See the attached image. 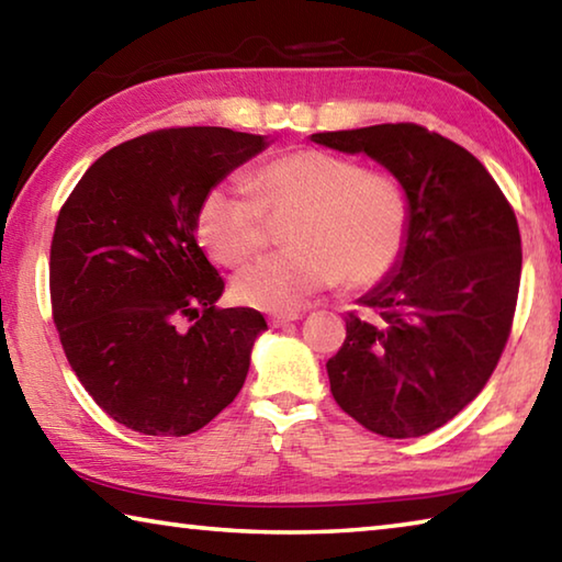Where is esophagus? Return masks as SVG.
Returning a JSON list of instances; mask_svg holds the SVG:
<instances>
[{
	"label": "esophagus",
	"mask_w": 562,
	"mask_h": 562,
	"mask_svg": "<svg viewBox=\"0 0 562 562\" xmlns=\"http://www.w3.org/2000/svg\"><path fill=\"white\" fill-rule=\"evenodd\" d=\"M297 319H302V312H274V315L270 317V322L274 327H284V325H290V322H297Z\"/></svg>",
	"instance_id": "obj_1"
}]
</instances>
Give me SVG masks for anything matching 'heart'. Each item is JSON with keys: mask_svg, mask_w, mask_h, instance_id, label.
I'll return each instance as SVG.
<instances>
[{"mask_svg": "<svg viewBox=\"0 0 562 562\" xmlns=\"http://www.w3.org/2000/svg\"><path fill=\"white\" fill-rule=\"evenodd\" d=\"M268 213L294 215L284 233L292 250L245 268L235 297L260 310H294L345 280L369 290L404 258L412 233V195L389 170L355 158L302 148L262 166L250 186L207 190L198 237L215 262L240 268L268 245Z\"/></svg>", "mask_w": 562, "mask_h": 562, "instance_id": "1", "label": "heart"}]
</instances>
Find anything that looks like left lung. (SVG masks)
Returning <instances> with one entry per match:
<instances>
[{
  "instance_id": "8db88e82",
  "label": "left lung",
  "mask_w": 562,
  "mask_h": 562,
  "mask_svg": "<svg viewBox=\"0 0 562 562\" xmlns=\"http://www.w3.org/2000/svg\"><path fill=\"white\" fill-rule=\"evenodd\" d=\"M315 144L367 154L404 180L412 233L389 280L347 312L327 361L345 414L386 439H414L469 406L510 337L520 288V231L479 158L418 123L322 131Z\"/></svg>"
}]
</instances>
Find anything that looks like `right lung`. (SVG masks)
I'll use <instances>...</instances> for the list:
<instances>
[{
	"label": "right lung",
	"mask_w": 562,
	"mask_h": 562,
	"mask_svg": "<svg viewBox=\"0 0 562 562\" xmlns=\"http://www.w3.org/2000/svg\"><path fill=\"white\" fill-rule=\"evenodd\" d=\"M265 146L221 126L150 131L106 150L61 205L52 317L74 374L113 422L188 436L243 389L268 322L215 307L225 282L195 225L207 190Z\"/></svg>",
	"instance_id": "right-lung-1"
}]
</instances>
